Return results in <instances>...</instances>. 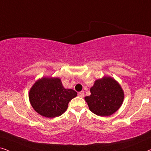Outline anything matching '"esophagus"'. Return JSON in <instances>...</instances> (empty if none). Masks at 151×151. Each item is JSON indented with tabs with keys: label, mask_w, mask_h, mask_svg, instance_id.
Listing matches in <instances>:
<instances>
[{
	"label": "esophagus",
	"mask_w": 151,
	"mask_h": 151,
	"mask_svg": "<svg viewBox=\"0 0 151 151\" xmlns=\"http://www.w3.org/2000/svg\"><path fill=\"white\" fill-rule=\"evenodd\" d=\"M78 96H79V97L83 98L84 96H85V93H84V91H80V92L78 93Z\"/></svg>",
	"instance_id": "34e87169"
}]
</instances>
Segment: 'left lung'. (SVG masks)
Listing matches in <instances>:
<instances>
[{
	"mask_svg": "<svg viewBox=\"0 0 151 151\" xmlns=\"http://www.w3.org/2000/svg\"><path fill=\"white\" fill-rule=\"evenodd\" d=\"M90 92L91 95L85 100L90 111L101 116H108L116 112L124 99L121 85L114 78L107 76L96 80Z\"/></svg>",
	"mask_w": 151,
	"mask_h": 151,
	"instance_id": "8db88e82",
	"label": "left lung"
}]
</instances>
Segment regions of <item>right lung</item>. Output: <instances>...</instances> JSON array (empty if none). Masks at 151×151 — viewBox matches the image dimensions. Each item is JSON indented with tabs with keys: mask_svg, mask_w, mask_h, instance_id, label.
I'll list each match as a JSON object with an SVG mask.
<instances>
[{
	"mask_svg": "<svg viewBox=\"0 0 151 151\" xmlns=\"http://www.w3.org/2000/svg\"><path fill=\"white\" fill-rule=\"evenodd\" d=\"M77 96L71 89H65L58 78H42L35 83L29 91V100L38 114L54 118L66 111L68 104Z\"/></svg>",
	"mask_w": 151,
	"mask_h": 151,
	"instance_id": "add662e5",
	"label": "right lung"
}]
</instances>
